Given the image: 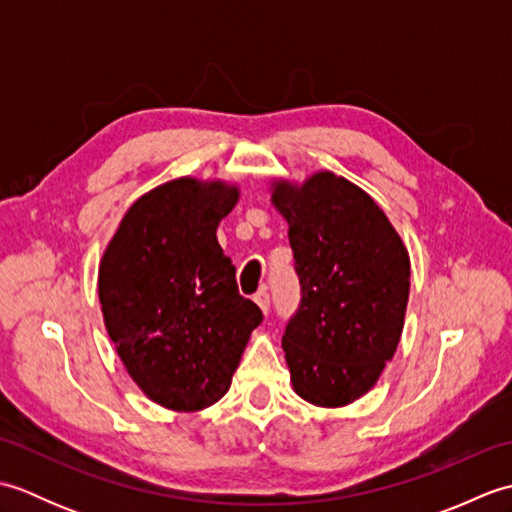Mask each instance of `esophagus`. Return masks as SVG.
Wrapping results in <instances>:
<instances>
[{
	"label": "esophagus",
	"mask_w": 512,
	"mask_h": 512,
	"mask_svg": "<svg viewBox=\"0 0 512 512\" xmlns=\"http://www.w3.org/2000/svg\"><path fill=\"white\" fill-rule=\"evenodd\" d=\"M253 299H255L257 306L262 308V312L266 314V312H268V308H270V295H268V292H266V290H259Z\"/></svg>",
	"instance_id": "obj_1"
}]
</instances>
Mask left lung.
I'll return each instance as SVG.
<instances>
[{"instance_id":"1","label":"left lung","mask_w":512,"mask_h":512,"mask_svg":"<svg viewBox=\"0 0 512 512\" xmlns=\"http://www.w3.org/2000/svg\"><path fill=\"white\" fill-rule=\"evenodd\" d=\"M288 222L301 301L284 339L297 394L343 407L376 385L394 358L409 299V255L369 195L332 171L273 184Z\"/></svg>"}]
</instances>
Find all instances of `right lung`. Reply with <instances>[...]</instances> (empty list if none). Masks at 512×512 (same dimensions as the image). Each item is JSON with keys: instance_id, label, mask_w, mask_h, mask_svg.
I'll return each instance as SVG.
<instances>
[{"instance_id": "right-lung-1", "label": "right lung", "mask_w": 512, "mask_h": 512, "mask_svg": "<svg viewBox=\"0 0 512 512\" xmlns=\"http://www.w3.org/2000/svg\"><path fill=\"white\" fill-rule=\"evenodd\" d=\"M239 189L178 178L125 213L99 266L105 328L134 383L158 405L200 411L220 400L264 314L239 295L217 224Z\"/></svg>"}]
</instances>
